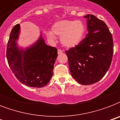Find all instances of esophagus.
I'll list each match as a JSON object with an SVG mask.
<instances>
[{
    "mask_svg": "<svg viewBox=\"0 0 120 120\" xmlns=\"http://www.w3.org/2000/svg\"><path fill=\"white\" fill-rule=\"evenodd\" d=\"M62 53H63V51L62 50H60V49H58V54H62Z\"/></svg>",
    "mask_w": 120,
    "mask_h": 120,
    "instance_id": "34e87169",
    "label": "esophagus"
}]
</instances>
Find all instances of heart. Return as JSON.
<instances>
[{"label":"heart","mask_w":120,"mask_h":120,"mask_svg":"<svg viewBox=\"0 0 120 120\" xmlns=\"http://www.w3.org/2000/svg\"><path fill=\"white\" fill-rule=\"evenodd\" d=\"M52 32L47 33L50 39H55L53 34L60 36V41L64 47L71 48L77 46L83 38L85 27L80 20H60L53 24Z\"/></svg>","instance_id":"heart-1"}]
</instances>
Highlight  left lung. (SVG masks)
I'll list each match as a JSON object with an SVG mask.
<instances>
[{
  "label": "left lung",
  "mask_w": 120,
  "mask_h": 120,
  "mask_svg": "<svg viewBox=\"0 0 120 120\" xmlns=\"http://www.w3.org/2000/svg\"><path fill=\"white\" fill-rule=\"evenodd\" d=\"M88 34L79 45L66 50L70 71L78 83L88 85L104 77L112 64L113 40L107 25L88 14Z\"/></svg>",
  "instance_id": "obj_1"
}]
</instances>
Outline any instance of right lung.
<instances>
[{"instance_id": "obj_1", "label": "right lung", "mask_w": 120, "mask_h": 120, "mask_svg": "<svg viewBox=\"0 0 120 120\" xmlns=\"http://www.w3.org/2000/svg\"><path fill=\"white\" fill-rule=\"evenodd\" d=\"M19 30L20 25L17 24L10 32L6 51L8 65L22 83L30 87H43L52 77L57 49L48 46L40 37L31 47L19 50L16 43Z\"/></svg>"}]
</instances>
